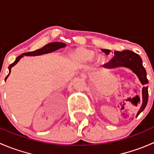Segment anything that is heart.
Segmentation results:
<instances>
[{"instance_id": "heart-1", "label": "heart", "mask_w": 154, "mask_h": 154, "mask_svg": "<svg viewBox=\"0 0 154 154\" xmlns=\"http://www.w3.org/2000/svg\"><path fill=\"white\" fill-rule=\"evenodd\" d=\"M94 55H95V53L93 51L82 48H77L72 53L73 59L77 63H86L91 61L94 58ZM96 61L99 63H102L103 61V57H101V56L97 57L96 59Z\"/></svg>"}]
</instances>
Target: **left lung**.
<instances>
[{
  "instance_id": "8db88e82",
  "label": "left lung",
  "mask_w": 154,
  "mask_h": 154,
  "mask_svg": "<svg viewBox=\"0 0 154 154\" xmlns=\"http://www.w3.org/2000/svg\"><path fill=\"white\" fill-rule=\"evenodd\" d=\"M102 51L108 55L110 53L109 50L102 49ZM106 68H114L118 67H125L131 69L139 77V80L144 85L142 88V104L137 113V117L144 109L148 100V80L147 78V73L142 65V60L139 55L129 50L123 51H115L112 59L109 63L103 65Z\"/></svg>"
}]
</instances>
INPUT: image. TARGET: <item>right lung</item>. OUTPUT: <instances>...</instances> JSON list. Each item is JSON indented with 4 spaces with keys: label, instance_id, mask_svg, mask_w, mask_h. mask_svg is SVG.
Wrapping results in <instances>:
<instances>
[{
    "label": "right lung",
    "instance_id": "obj_1",
    "mask_svg": "<svg viewBox=\"0 0 154 154\" xmlns=\"http://www.w3.org/2000/svg\"><path fill=\"white\" fill-rule=\"evenodd\" d=\"M66 45L65 44V43H63V42L49 43V44L45 45L43 48L36 50V51H32V52L24 53V54H22L21 55L18 56V57L16 58V60H15V61L13 63H12V64L10 65V66H9V74L7 76V77H6L5 80H7V78L9 77V75H10V74L11 72V68H12V67H13L14 66H15V65L18 63V62L20 60V59H21V57H24V56H39V55H42V54L51 53V52H53V51H57V50L60 49V48L66 47Z\"/></svg>",
    "mask_w": 154,
    "mask_h": 154
}]
</instances>
